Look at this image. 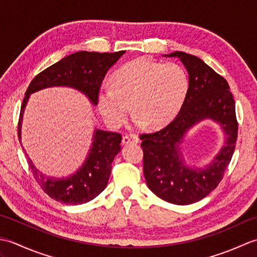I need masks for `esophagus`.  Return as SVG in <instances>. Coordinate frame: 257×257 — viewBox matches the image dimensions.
Returning a JSON list of instances; mask_svg holds the SVG:
<instances>
[{
  "label": "esophagus",
  "instance_id": "obj_1",
  "mask_svg": "<svg viewBox=\"0 0 257 257\" xmlns=\"http://www.w3.org/2000/svg\"><path fill=\"white\" fill-rule=\"evenodd\" d=\"M139 143V138L138 136L136 135H125L122 138V145L127 146L129 144H138Z\"/></svg>",
  "mask_w": 257,
  "mask_h": 257
}]
</instances>
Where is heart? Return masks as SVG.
Instances as JSON below:
<instances>
[{"mask_svg": "<svg viewBox=\"0 0 257 257\" xmlns=\"http://www.w3.org/2000/svg\"><path fill=\"white\" fill-rule=\"evenodd\" d=\"M188 90V75L180 65L137 58L112 75V86L100 89L97 103L111 128L124 123L130 103L136 124L160 128L177 116Z\"/></svg>", "mask_w": 257, "mask_h": 257, "instance_id": "obj_1", "label": "heart"}]
</instances>
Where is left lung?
I'll use <instances>...</instances> for the list:
<instances>
[{
    "mask_svg": "<svg viewBox=\"0 0 257 257\" xmlns=\"http://www.w3.org/2000/svg\"><path fill=\"white\" fill-rule=\"evenodd\" d=\"M189 74V90L177 117L159 132L141 135L144 173L148 188L160 199L185 205L202 200L221 182L237 138L235 105L227 81L199 57L174 52ZM206 118L219 124L225 145L209 165L189 167L181 152L185 135Z\"/></svg>",
    "mask_w": 257,
    "mask_h": 257,
    "instance_id": "obj_1",
    "label": "left lung"
}]
</instances>
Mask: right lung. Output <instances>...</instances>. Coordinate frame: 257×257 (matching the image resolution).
Instances as JSON below:
<instances>
[{
    "label": "right lung",
    "instance_id": "1",
    "mask_svg": "<svg viewBox=\"0 0 257 257\" xmlns=\"http://www.w3.org/2000/svg\"><path fill=\"white\" fill-rule=\"evenodd\" d=\"M125 52L96 53L81 51L64 57L51 67L43 70L31 81L25 92L19 119V139H22L23 114L32 94L51 87H70L97 105L98 94L108 69ZM121 135L95 129L91 147L83 165L67 178H54L43 174L27 157L33 176L44 192L52 199L66 204L77 205L95 199L107 187L111 172V163L120 152Z\"/></svg>",
    "mask_w": 257,
    "mask_h": 257
}]
</instances>
